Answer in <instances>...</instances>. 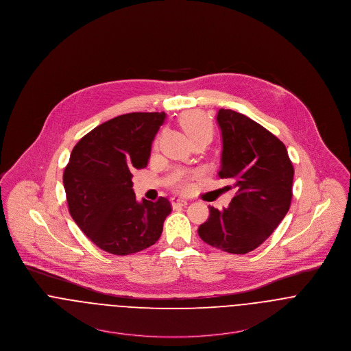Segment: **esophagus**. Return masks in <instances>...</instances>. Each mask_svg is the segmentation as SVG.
Masks as SVG:
<instances>
[{"label":"esophagus","mask_w":351,"mask_h":351,"mask_svg":"<svg viewBox=\"0 0 351 351\" xmlns=\"http://www.w3.org/2000/svg\"><path fill=\"white\" fill-rule=\"evenodd\" d=\"M171 205L173 208H180V206L188 205V201L184 198H171Z\"/></svg>","instance_id":"esophagus-1"}]
</instances>
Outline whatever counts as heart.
I'll list each match as a JSON object with an SVG mask.
<instances>
[{
    "label": "heart",
    "mask_w": 351,
    "mask_h": 351,
    "mask_svg": "<svg viewBox=\"0 0 351 351\" xmlns=\"http://www.w3.org/2000/svg\"><path fill=\"white\" fill-rule=\"evenodd\" d=\"M180 126L185 131V134L189 136L191 141H194L197 138H202V136L210 138L212 131H213L212 122L204 114L197 112V111L184 114L180 119ZM171 182L176 189L186 191L189 186V174L178 173L173 177Z\"/></svg>",
    "instance_id": "b5f03b06"
}]
</instances>
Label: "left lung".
Returning <instances> with one entry per match:
<instances>
[{"label":"left lung","instance_id":"8db88e82","mask_svg":"<svg viewBox=\"0 0 351 351\" xmlns=\"http://www.w3.org/2000/svg\"><path fill=\"white\" fill-rule=\"evenodd\" d=\"M223 136L219 176L237 189L228 208L209 206L199 237L223 252L244 255L263 244L287 215L293 166L285 143L267 128L233 110H219Z\"/></svg>","mask_w":351,"mask_h":351}]
</instances>
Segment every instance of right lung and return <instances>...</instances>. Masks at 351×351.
Returning a JSON list of instances; mask_svg holds the SVG:
<instances>
[{
	"label": "right lung",
	"instance_id": "right-lung-1",
	"mask_svg": "<svg viewBox=\"0 0 351 351\" xmlns=\"http://www.w3.org/2000/svg\"><path fill=\"white\" fill-rule=\"evenodd\" d=\"M165 112H130L84 135L64 169L69 213L100 250L131 255L156 244L171 212L167 198L135 199L131 171L143 169Z\"/></svg>",
	"mask_w": 351,
	"mask_h": 351
}]
</instances>
